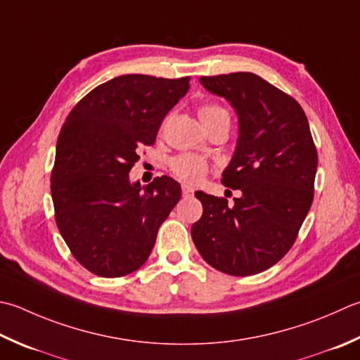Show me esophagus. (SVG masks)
Masks as SVG:
<instances>
[{
  "mask_svg": "<svg viewBox=\"0 0 360 360\" xmlns=\"http://www.w3.org/2000/svg\"><path fill=\"white\" fill-rule=\"evenodd\" d=\"M193 192H195V188L192 186L182 184V195H184V196H192Z\"/></svg>",
  "mask_w": 360,
  "mask_h": 360,
  "instance_id": "34e87169",
  "label": "esophagus"
}]
</instances>
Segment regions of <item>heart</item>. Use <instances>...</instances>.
Listing matches in <instances>:
<instances>
[{
  "mask_svg": "<svg viewBox=\"0 0 360 360\" xmlns=\"http://www.w3.org/2000/svg\"><path fill=\"white\" fill-rule=\"evenodd\" d=\"M221 114H228V112L215 104H204L200 109L201 120H209ZM172 170L182 181L195 184V182H200L204 178V174L207 173V164L202 158L195 156V154H181V156L172 160Z\"/></svg>",
  "mask_w": 360,
  "mask_h": 360,
  "instance_id": "obj_1",
  "label": "heart"
}]
</instances>
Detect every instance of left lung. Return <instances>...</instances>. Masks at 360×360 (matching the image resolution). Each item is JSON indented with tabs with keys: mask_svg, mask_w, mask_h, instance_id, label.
I'll use <instances>...</instances> for the list:
<instances>
[{
	"mask_svg": "<svg viewBox=\"0 0 360 360\" xmlns=\"http://www.w3.org/2000/svg\"><path fill=\"white\" fill-rule=\"evenodd\" d=\"M201 86L236 110L238 137L221 182L228 200L198 190L202 215L192 226L200 255L215 270L251 276L283 259L311 209L319 156L301 105L262 77L201 76Z\"/></svg>",
	"mask_w": 360,
	"mask_h": 360,
	"instance_id": "8db88e82",
	"label": "left lung"
}]
</instances>
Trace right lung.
Masks as SVG:
<instances>
[{
	"mask_svg": "<svg viewBox=\"0 0 360 360\" xmlns=\"http://www.w3.org/2000/svg\"><path fill=\"white\" fill-rule=\"evenodd\" d=\"M188 81L114 77L84 96L62 126L51 173L56 223L75 259L98 276L139 270L181 198L179 182L168 176L142 187L129 172Z\"/></svg>",
	"mask_w": 360,
	"mask_h": 360,
	"instance_id": "add662e5",
	"label": "right lung"
}]
</instances>
